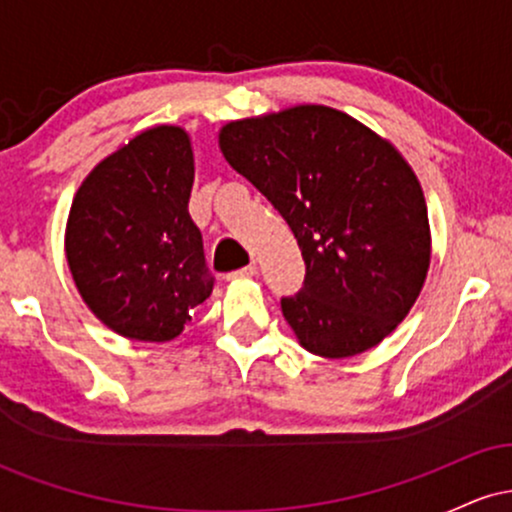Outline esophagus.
<instances>
[{
	"label": "esophagus",
	"instance_id": "esophagus-1",
	"mask_svg": "<svg viewBox=\"0 0 512 512\" xmlns=\"http://www.w3.org/2000/svg\"><path fill=\"white\" fill-rule=\"evenodd\" d=\"M255 274H257V264H248V267L228 274V279H250V276H255Z\"/></svg>",
	"mask_w": 512,
	"mask_h": 512
}]
</instances>
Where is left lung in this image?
Instances as JSON below:
<instances>
[{
  "label": "left lung",
  "instance_id": "obj_1",
  "mask_svg": "<svg viewBox=\"0 0 512 512\" xmlns=\"http://www.w3.org/2000/svg\"><path fill=\"white\" fill-rule=\"evenodd\" d=\"M219 146L298 240L305 281L281 313L303 349L349 358L383 342L431 264L426 199L402 154L327 105L228 122Z\"/></svg>",
  "mask_w": 512,
  "mask_h": 512
}]
</instances>
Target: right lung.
<instances>
[{
    "mask_svg": "<svg viewBox=\"0 0 512 512\" xmlns=\"http://www.w3.org/2000/svg\"><path fill=\"white\" fill-rule=\"evenodd\" d=\"M195 156L182 127L144 129L103 158L69 209L64 252L84 303L137 342H170L214 276L190 219Z\"/></svg>",
    "mask_w": 512,
    "mask_h": 512,
    "instance_id": "add662e5",
    "label": "right lung"
}]
</instances>
